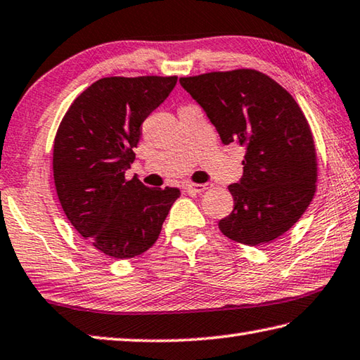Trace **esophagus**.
<instances>
[{
    "instance_id": "esophagus-1",
    "label": "esophagus",
    "mask_w": 360,
    "mask_h": 360,
    "mask_svg": "<svg viewBox=\"0 0 360 360\" xmlns=\"http://www.w3.org/2000/svg\"><path fill=\"white\" fill-rule=\"evenodd\" d=\"M207 188H209V184H193V182L186 184V191L188 193H202L205 191H207Z\"/></svg>"
}]
</instances>
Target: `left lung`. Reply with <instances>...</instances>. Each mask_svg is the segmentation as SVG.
Instances as JSON below:
<instances>
[{"instance_id":"1","label":"left lung","mask_w":360,"mask_h":360,"mask_svg":"<svg viewBox=\"0 0 360 360\" xmlns=\"http://www.w3.org/2000/svg\"><path fill=\"white\" fill-rule=\"evenodd\" d=\"M224 145L245 148L244 174L228 186L234 207L220 231L245 245L272 243L302 217L316 192L318 160L310 124L294 97L255 69L181 77Z\"/></svg>"}]
</instances>
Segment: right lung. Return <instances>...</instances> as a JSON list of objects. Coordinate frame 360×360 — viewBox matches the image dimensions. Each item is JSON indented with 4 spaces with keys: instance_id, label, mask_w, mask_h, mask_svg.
<instances>
[{
    "instance_id": "obj_1",
    "label": "right lung",
    "mask_w": 360,
    "mask_h": 360,
    "mask_svg": "<svg viewBox=\"0 0 360 360\" xmlns=\"http://www.w3.org/2000/svg\"><path fill=\"white\" fill-rule=\"evenodd\" d=\"M178 77H105L72 102L53 143L58 198L72 226L103 255L127 259L158 240L179 188H153L126 169L141 124Z\"/></svg>"
}]
</instances>
